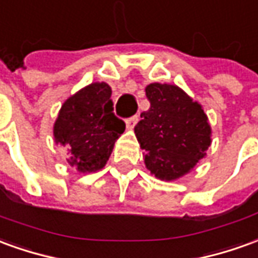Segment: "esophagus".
<instances>
[{
  "label": "esophagus",
  "instance_id": "1",
  "mask_svg": "<svg viewBox=\"0 0 258 258\" xmlns=\"http://www.w3.org/2000/svg\"><path fill=\"white\" fill-rule=\"evenodd\" d=\"M138 123V114H134V116L128 117L125 120V124H127V128H134L135 124Z\"/></svg>",
  "mask_w": 258,
  "mask_h": 258
}]
</instances>
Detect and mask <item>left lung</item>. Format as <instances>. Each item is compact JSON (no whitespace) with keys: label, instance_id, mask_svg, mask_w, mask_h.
<instances>
[{"label":"left lung","instance_id":"8db88e82","mask_svg":"<svg viewBox=\"0 0 258 258\" xmlns=\"http://www.w3.org/2000/svg\"><path fill=\"white\" fill-rule=\"evenodd\" d=\"M151 107L135 125L145 165L158 179L174 180L190 172L211 145V127L203 107L180 88L147 86Z\"/></svg>","mask_w":258,"mask_h":258}]
</instances>
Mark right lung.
<instances>
[{
  "label": "right lung",
  "instance_id": "add662e5",
  "mask_svg": "<svg viewBox=\"0 0 258 258\" xmlns=\"http://www.w3.org/2000/svg\"><path fill=\"white\" fill-rule=\"evenodd\" d=\"M110 86L91 84L62 104L54 124L55 142L66 145L68 163L79 172H96L106 165L125 123L113 113Z\"/></svg>",
  "mask_w": 258,
  "mask_h": 258
}]
</instances>
